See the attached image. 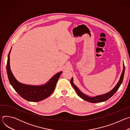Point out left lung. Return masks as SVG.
<instances>
[{
  "instance_id": "1",
  "label": "left lung",
  "mask_w": 130,
  "mask_h": 130,
  "mask_svg": "<svg viewBox=\"0 0 130 130\" xmlns=\"http://www.w3.org/2000/svg\"><path fill=\"white\" fill-rule=\"evenodd\" d=\"M124 69H125V68H124V63H123V70H122V73L121 74V76H120L119 80L118 81V83H117L116 86L110 91H109V92H107V93L103 94V95H98V96H95V97L88 96L87 95L83 93L82 91H81L80 90V89L78 88V87L75 84L73 83V78H72V79L70 81V83L72 85V86H73L74 89H75V91H76L78 95L80 98L83 99V100H84L86 101L91 102V103H98V102H103V101H105L108 100L111 97H112L115 94V92L118 90V89L119 88L120 85L121 84V83L122 82V81H123V79L124 74Z\"/></svg>"
}]
</instances>
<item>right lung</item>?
Returning <instances> with one entry per match:
<instances>
[{
    "instance_id": "add662e5",
    "label": "right lung",
    "mask_w": 130,
    "mask_h": 130,
    "mask_svg": "<svg viewBox=\"0 0 130 130\" xmlns=\"http://www.w3.org/2000/svg\"><path fill=\"white\" fill-rule=\"evenodd\" d=\"M11 49L12 47L8 57L7 71L9 82L15 90L22 98L28 101L38 102L48 97L53 92L62 71L55 74L47 82L43 85H32L22 83L15 78L11 70L10 54Z\"/></svg>"
}]
</instances>
